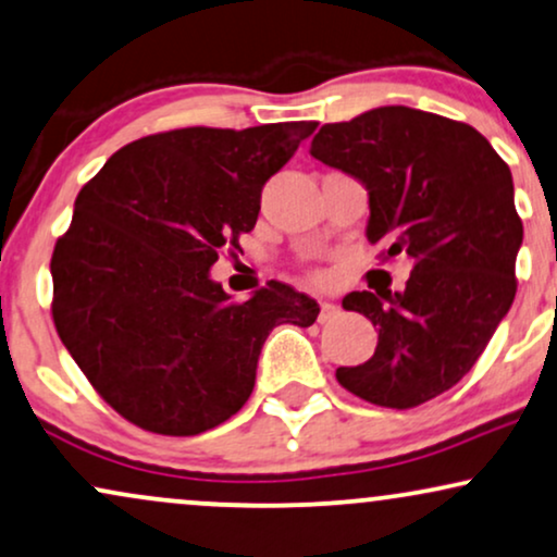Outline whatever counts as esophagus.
<instances>
[{
    "label": "esophagus",
    "instance_id": "obj_1",
    "mask_svg": "<svg viewBox=\"0 0 557 557\" xmlns=\"http://www.w3.org/2000/svg\"><path fill=\"white\" fill-rule=\"evenodd\" d=\"M336 313H339V306H336V302H329V300H323V302H321V313H319V321H321V323H326V321L334 319Z\"/></svg>",
    "mask_w": 557,
    "mask_h": 557
}]
</instances>
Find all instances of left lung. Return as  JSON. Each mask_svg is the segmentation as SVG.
<instances>
[{
  "instance_id": "left-lung-1",
  "label": "left lung",
  "mask_w": 557,
  "mask_h": 557,
  "mask_svg": "<svg viewBox=\"0 0 557 557\" xmlns=\"http://www.w3.org/2000/svg\"><path fill=\"white\" fill-rule=\"evenodd\" d=\"M311 157L360 180L370 197L368 242L411 259L404 290L342 300L377 326L368 362L339 368L355 396L413 408L468 375L509 313L522 221L509 166L473 125L388 104L329 123Z\"/></svg>"
}]
</instances>
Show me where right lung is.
I'll use <instances>...</instances> for the list:
<instances>
[{
  "label": "right lung",
  "instance_id": "add662e5",
  "mask_svg": "<svg viewBox=\"0 0 557 557\" xmlns=\"http://www.w3.org/2000/svg\"><path fill=\"white\" fill-rule=\"evenodd\" d=\"M313 121L182 128L123 146L76 195L55 242L53 323L95 391L146 432L193 436L234 417L280 323L319 302L272 283L234 302L210 277L255 228L264 182Z\"/></svg>",
  "mask_w": 557,
  "mask_h": 557
}]
</instances>
